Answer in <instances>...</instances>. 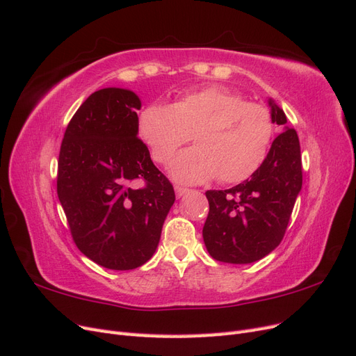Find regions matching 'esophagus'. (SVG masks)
I'll use <instances>...</instances> for the list:
<instances>
[{
	"instance_id": "1",
	"label": "esophagus",
	"mask_w": 356,
	"mask_h": 356,
	"mask_svg": "<svg viewBox=\"0 0 356 356\" xmlns=\"http://www.w3.org/2000/svg\"><path fill=\"white\" fill-rule=\"evenodd\" d=\"M175 191H176V197H177V198L183 197V195H185L186 192H189L188 188H183V186H180V185H176V186H175Z\"/></svg>"
}]
</instances>
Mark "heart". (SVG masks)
<instances>
[{
    "label": "heart",
    "mask_w": 356,
    "mask_h": 356,
    "mask_svg": "<svg viewBox=\"0 0 356 356\" xmlns=\"http://www.w3.org/2000/svg\"><path fill=\"white\" fill-rule=\"evenodd\" d=\"M139 134L156 163L167 165L177 149L195 145L171 164V175L185 183L217 176L223 183L250 177L265 159L273 134L270 111L244 102L219 86L188 91L167 103H151L139 115Z\"/></svg>",
    "instance_id": "1"
}]
</instances>
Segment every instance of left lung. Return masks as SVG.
Instances as JSON below:
<instances>
[{
    "instance_id": "left-lung-1",
    "label": "left lung",
    "mask_w": 356,
    "mask_h": 356,
    "mask_svg": "<svg viewBox=\"0 0 356 356\" xmlns=\"http://www.w3.org/2000/svg\"><path fill=\"white\" fill-rule=\"evenodd\" d=\"M273 122L284 129L250 179L225 191H207L210 211L202 227L210 256L245 265L268 256L282 241L302 189L300 142L284 111L269 99Z\"/></svg>"
}]
</instances>
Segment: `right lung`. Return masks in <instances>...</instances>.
<instances>
[{
    "label": "right lung",
    "instance_id": "1",
    "mask_svg": "<svg viewBox=\"0 0 356 356\" xmlns=\"http://www.w3.org/2000/svg\"><path fill=\"white\" fill-rule=\"evenodd\" d=\"M140 106L130 90L95 91L67 124L57 163V195L74 243L113 270L136 269L154 256L176 200L137 137ZM136 179L145 185L134 188Z\"/></svg>",
    "mask_w": 356,
    "mask_h": 356
}]
</instances>
